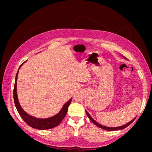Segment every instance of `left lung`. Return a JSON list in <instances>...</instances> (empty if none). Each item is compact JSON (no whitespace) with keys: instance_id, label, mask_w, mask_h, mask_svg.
<instances>
[{"instance_id":"left-lung-1","label":"left lung","mask_w":152,"mask_h":152,"mask_svg":"<svg viewBox=\"0 0 152 152\" xmlns=\"http://www.w3.org/2000/svg\"><path fill=\"white\" fill-rule=\"evenodd\" d=\"M124 57V56H123ZM124 58H125V59H126L125 57H124ZM86 114H87V117H89V118L90 119V120L93 122L95 125H96L98 127H99V128H102V129H104V130H107V131H117V130H121V129H124V128H126V127H127L128 126H129L130 124L134 121V120H135V118H136V117L134 118H133L132 120L131 121H130L129 122H128V123H127L126 124H125V125H123V126H119V127H107V126H102V125H101L100 124H99V123H98L96 121H95L94 119L93 118V117H92L91 115H90V114L87 112L86 110Z\"/></svg>"}]
</instances>
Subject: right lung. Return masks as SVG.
I'll return each instance as SVG.
<instances>
[{
	"label": "right lung",
	"mask_w": 152,
	"mask_h": 152,
	"mask_svg": "<svg viewBox=\"0 0 152 152\" xmlns=\"http://www.w3.org/2000/svg\"><path fill=\"white\" fill-rule=\"evenodd\" d=\"M26 61H25L24 63H25ZM23 63H22L20 66L19 69H18V70L16 73V78H15V87H14V91H13L14 102H15L16 108L18 110V113H19V114L20 115V116L23 118V120L28 124L29 126L33 127L34 129H40V130L49 129H52L54 127L58 126L59 124L61 123L64 117H65L68 111V106L70 105L72 102V98L69 99L68 102L63 106L62 108L61 109V110L59 111V113H58L56 115H55L53 117L45 118H39L35 117L34 116L30 115L27 113L21 107V105L19 103V101H18V98L17 95L16 87H17L18 75V72H19L20 68L23 65Z\"/></svg>",
	"instance_id": "obj_1"
}]
</instances>
